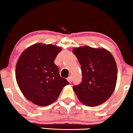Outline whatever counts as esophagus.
<instances>
[{
    "label": "esophagus",
    "instance_id": "obj_1",
    "mask_svg": "<svg viewBox=\"0 0 133 133\" xmlns=\"http://www.w3.org/2000/svg\"><path fill=\"white\" fill-rule=\"evenodd\" d=\"M67 80H68V81L69 82V83H71L72 81V78L71 77H68V78H67Z\"/></svg>",
    "mask_w": 133,
    "mask_h": 133
}]
</instances>
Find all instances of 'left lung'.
<instances>
[{
	"label": "left lung",
	"instance_id": "8db88e82",
	"mask_svg": "<svg viewBox=\"0 0 133 133\" xmlns=\"http://www.w3.org/2000/svg\"><path fill=\"white\" fill-rule=\"evenodd\" d=\"M72 52L81 65L82 82L73 90L80 102L90 107L108 99L115 90L117 66L110 51L104 48L76 47Z\"/></svg>",
	"mask_w": 133,
	"mask_h": 133
}]
</instances>
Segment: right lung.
<instances>
[{"label": "right lung", "mask_w": 133, "mask_h": 133, "mask_svg": "<svg viewBox=\"0 0 133 133\" xmlns=\"http://www.w3.org/2000/svg\"><path fill=\"white\" fill-rule=\"evenodd\" d=\"M61 47L35 43L21 53L16 65V80L25 97L36 105L47 106L56 101L69 84L60 76L55 59Z\"/></svg>", "instance_id": "right-lung-1"}]
</instances>
